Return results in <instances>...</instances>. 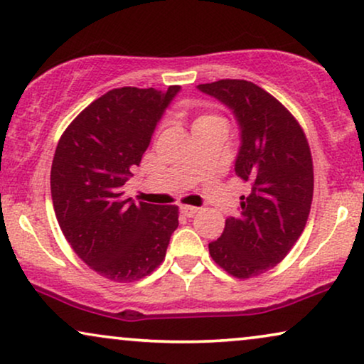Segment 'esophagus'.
Masks as SVG:
<instances>
[{
  "label": "esophagus",
  "instance_id": "obj_1",
  "mask_svg": "<svg viewBox=\"0 0 364 364\" xmlns=\"http://www.w3.org/2000/svg\"><path fill=\"white\" fill-rule=\"evenodd\" d=\"M179 211H181V215H185L186 218H193L198 213V208L183 205V206H179Z\"/></svg>",
  "mask_w": 364,
  "mask_h": 364
}]
</instances>
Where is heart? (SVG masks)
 <instances>
[{
    "label": "heart",
    "instance_id": "heart-1",
    "mask_svg": "<svg viewBox=\"0 0 364 364\" xmlns=\"http://www.w3.org/2000/svg\"><path fill=\"white\" fill-rule=\"evenodd\" d=\"M211 118H215V116H211V114H200V116H196L195 121H193V126H198V124L205 123V121L211 119Z\"/></svg>",
    "mask_w": 364,
    "mask_h": 364
}]
</instances>
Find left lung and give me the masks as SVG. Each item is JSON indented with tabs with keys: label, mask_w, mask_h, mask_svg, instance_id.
Segmentation results:
<instances>
[{
	"label": "left lung",
	"mask_w": 364,
	"mask_h": 364,
	"mask_svg": "<svg viewBox=\"0 0 364 364\" xmlns=\"http://www.w3.org/2000/svg\"><path fill=\"white\" fill-rule=\"evenodd\" d=\"M198 90L231 109L240 126L235 173L248 185L238 216L211 241L216 264L236 278L268 271L289 253L306 226L313 201V159L306 136L274 96L245 80Z\"/></svg>",
	"instance_id": "left-lung-1"
}]
</instances>
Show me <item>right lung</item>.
Instances as JSON below:
<instances>
[{
    "label": "right lung",
    "instance_id": "1",
    "mask_svg": "<svg viewBox=\"0 0 364 364\" xmlns=\"http://www.w3.org/2000/svg\"><path fill=\"white\" fill-rule=\"evenodd\" d=\"M179 90H111L73 119L56 146L51 198L63 235L91 269L118 283L153 273L178 228V206L136 205L121 186Z\"/></svg>",
    "mask_w": 364,
    "mask_h": 364
}]
</instances>
